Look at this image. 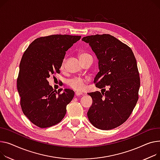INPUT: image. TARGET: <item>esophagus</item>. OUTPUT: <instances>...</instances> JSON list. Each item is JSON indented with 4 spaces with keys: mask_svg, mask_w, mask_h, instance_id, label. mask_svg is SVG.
<instances>
[{
    "mask_svg": "<svg viewBox=\"0 0 160 160\" xmlns=\"http://www.w3.org/2000/svg\"><path fill=\"white\" fill-rule=\"evenodd\" d=\"M75 95L77 96V97H79V96H82V95H83V94L82 92H75Z\"/></svg>",
    "mask_w": 160,
    "mask_h": 160,
    "instance_id": "1",
    "label": "esophagus"
}]
</instances>
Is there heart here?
<instances>
[{"label": "heart", "instance_id": "heart-1", "mask_svg": "<svg viewBox=\"0 0 160 160\" xmlns=\"http://www.w3.org/2000/svg\"><path fill=\"white\" fill-rule=\"evenodd\" d=\"M89 57H91V56L86 52H80L79 54V58L81 61L83 60L84 59H86ZM63 66H64V60H63L62 64L61 66V68H63ZM85 82H86V80L82 78H74L69 80L68 82V83L69 86V87L72 88L73 89L77 90V91H81L84 88Z\"/></svg>", "mask_w": 160, "mask_h": 160}]
</instances>
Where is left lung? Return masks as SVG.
<instances>
[{"mask_svg": "<svg viewBox=\"0 0 160 160\" xmlns=\"http://www.w3.org/2000/svg\"><path fill=\"white\" fill-rule=\"evenodd\" d=\"M82 40L89 44L98 60L100 71L94 82L105 92L88 93L92 99L88 118L97 129H114L129 118L138 100L140 80L136 60L128 46L109 34ZM106 86L108 91L103 89Z\"/></svg>", "mask_w": 160, "mask_h": 160, "instance_id": "1", "label": "left lung"}]
</instances>
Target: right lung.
Listing matches in <instances>:
<instances>
[{"label":"right lung","instance_id":"1","mask_svg":"<svg viewBox=\"0 0 160 160\" xmlns=\"http://www.w3.org/2000/svg\"><path fill=\"white\" fill-rule=\"evenodd\" d=\"M80 38L69 35L38 38L30 44L21 59L17 78L21 108L27 118L40 128L59 123L74 97L71 89L53 90L48 78L60 72L66 52Z\"/></svg>","mask_w":160,"mask_h":160}]
</instances>
